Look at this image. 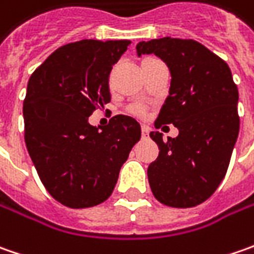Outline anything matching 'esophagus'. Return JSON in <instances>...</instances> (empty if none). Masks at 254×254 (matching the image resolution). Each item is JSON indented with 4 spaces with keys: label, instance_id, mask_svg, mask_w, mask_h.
<instances>
[{
    "label": "esophagus",
    "instance_id": "34e87169",
    "mask_svg": "<svg viewBox=\"0 0 254 254\" xmlns=\"http://www.w3.org/2000/svg\"><path fill=\"white\" fill-rule=\"evenodd\" d=\"M148 132H150V128L147 126H141V137L142 138H147L148 137Z\"/></svg>",
    "mask_w": 254,
    "mask_h": 254
}]
</instances>
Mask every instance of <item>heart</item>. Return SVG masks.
Masks as SVG:
<instances>
[{
    "label": "heart",
    "mask_w": 254,
    "mask_h": 254,
    "mask_svg": "<svg viewBox=\"0 0 254 254\" xmlns=\"http://www.w3.org/2000/svg\"><path fill=\"white\" fill-rule=\"evenodd\" d=\"M130 112H131L132 114H135V116L145 117V114H147V107L142 106V104H135V106H132L131 109H130Z\"/></svg>",
    "instance_id": "1"
}]
</instances>
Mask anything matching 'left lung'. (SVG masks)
I'll use <instances>...</instances> for the list:
<instances>
[{
  "label": "left lung",
  "instance_id": "left-lung-1",
  "mask_svg": "<svg viewBox=\"0 0 254 254\" xmlns=\"http://www.w3.org/2000/svg\"><path fill=\"white\" fill-rule=\"evenodd\" d=\"M137 54H154L171 72L170 96L155 128L174 124L180 134L162 140L151 131L160 154L148 167L152 193L172 208H192L209 198L229 167L239 134V92L228 64L193 39L161 38L137 44Z\"/></svg>",
  "mask_w": 254,
  "mask_h": 254
}]
</instances>
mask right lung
Returning a JSON list of instances; mask_svg holds the SVG:
<instances>
[{
    "mask_svg": "<svg viewBox=\"0 0 254 254\" xmlns=\"http://www.w3.org/2000/svg\"><path fill=\"white\" fill-rule=\"evenodd\" d=\"M130 44L83 39L64 45L29 77L25 144L46 190L67 208L107 199L141 137L130 116H114L104 127L89 124V116L110 102L109 76Z\"/></svg>",
    "mask_w": 254,
    "mask_h": 254,
    "instance_id": "obj_1",
    "label": "right lung"
}]
</instances>
